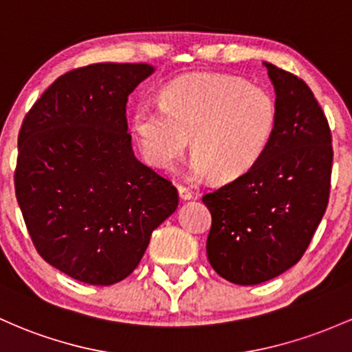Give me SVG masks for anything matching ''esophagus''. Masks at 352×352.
Returning <instances> with one entry per match:
<instances>
[{
  "label": "esophagus",
  "instance_id": "obj_1",
  "mask_svg": "<svg viewBox=\"0 0 352 352\" xmlns=\"http://www.w3.org/2000/svg\"><path fill=\"white\" fill-rule=\"evenodd\" d=\"M179 197L182 200H190L192 197H194V194H192L187 187H184V185H179Z\"/></svg>",
  "mask_w": 352,
  "mask_h": 352
}]
</instances>
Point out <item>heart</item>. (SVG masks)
<instances>
[{
  "instance_id": "b5f03b06",
  "label": "heart",
  "mask_w": 352,
  "mask_h": 352,
  "mask_svg": "<svg viewBox=\"0 0 352 352\" xmlns=\"http://www.w3.org/2000/svg\"><path fill=\"white\" fill-rule=\"evenodd\" d=\"M132 130L153 167H173L192 136V175L230 182L265 155L277 130V105L267 90L239 76L188 75L162 88L160 105L135 108Z\"/></svg>"
}]
</instances>
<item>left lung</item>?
Wrapping results in <instances>:
<instances>
[{
  "label": "left lung",
  "mask_w": 352,
  "mask_h": 352,
  "mask_svg": "<svg viewBox=\"0 0 352 352\" xmlns=\"http://www.w3.org/2000/svg\"><path fill=\"white\" fill-rule=\"evenodd\" d=\"M276 90L277 130L262 160L202 197L212 214L207 257L229 283L254 285L300 261L326 212L333 145L311 88L264 63Z\"/></svg>",
  "instance_id": "1"
}]
</instances>
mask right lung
<instances>
[{
  "instance_id": "right-lung-1",
  "label": "right lung",
  "mask_w": 352,
  "mask_h": 352,
  "mask_svg": "<svg viewBox=\"0 0 352 352\" xmlns=\"http://www.w3.org/2000/svg\"><path fill=\"white\" fill-rule=\"evenodd\" d=\"M155 68L96 63L50 85L23 120L14 188L48 264L80 283L133 272L150 235L175 212L172 182L135 157L126 102Z\"/></svg>"
}]
</instances>
